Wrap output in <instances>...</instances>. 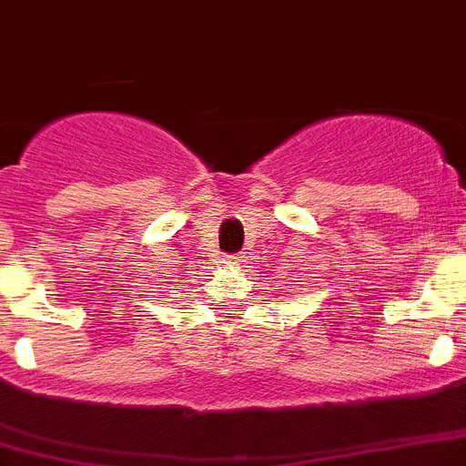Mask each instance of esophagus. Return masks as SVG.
<instances>
[{
  "label": "esophagus",
  "mask_w": 466,
  "mask_h": 466,
  "mask_svg": "<svg viewBox=\"0 0 466 466\" xmlns=\"http://www.w3.org/2000/svg\"><path fill=\"white\" fill-rule=\"evenodd\" d=\"M225 259H228L229 264H238V262H241V258H238V255H228V258H225Z\"/></svg>",
  "instance_id": "34e87169"
}]
</instances>
